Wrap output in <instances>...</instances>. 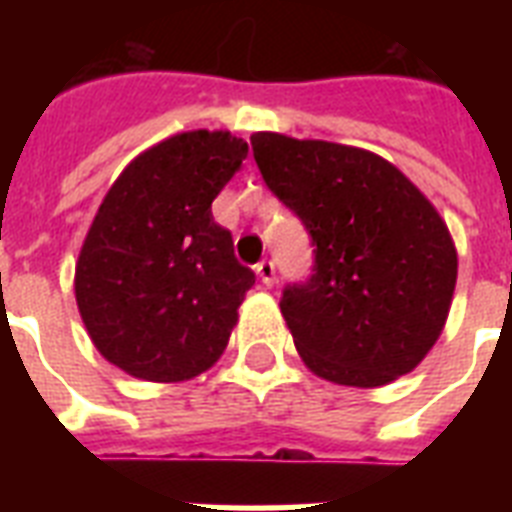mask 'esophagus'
<instances>
[{
	"label": "esophagus",
	"mask_w": 512,
	"mask_h": 512,
	"mask_svg": "<svg viewBox=\"0 0 512 512\" xmlns=\"http://www.w3.org/2000/svg\"><path fill=\"white\" fill-rule=\"evenodd\" d=\"M255 273H257V279L263 281L265 287H271L273 281H276V265H273L271 260H263V263H257Z\"/></svg>",
	"instance_id": "34e87169"
}]
</instances>
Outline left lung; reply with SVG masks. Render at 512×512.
Returning a JSON list of instances; mask_svg holds the SVG:
<instances>
[{
  "mask_svg": "<svg viewBox=\"0 0 512 512\" xmlns=\"http://www.w3.org/2000/svg\"><path fill=\"white\" fill-rule=\"evenodd\" d=\"M252 154L311 236V276L287 284L279 303L305 364L353 388L412 372L457 284V252L433 204L361 148L257 132Z\"/></svg>",
  "mask_w": 512,
  "mask_h": 512,
  "instance_id": "1",
  "label": "left lung"
}]
</instances>
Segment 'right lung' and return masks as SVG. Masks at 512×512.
<instances>
[{"label": "right lung", "mask_w": 512, "mask_h": 512, "mask_svg": "<svg viewBox=\"0 0 512 512\" xmlns=\"http://www.w3.org/2000/svg\"><path fill=\"white\" fill-rule=\"evenodd\" d=\"M231 132H183L119 175L76 263L95 348L132 377L191 380L215 364L255 273L233 255L212 201L247 159Z\"/></svg>", "instance_id": "1"}]
</instances>
